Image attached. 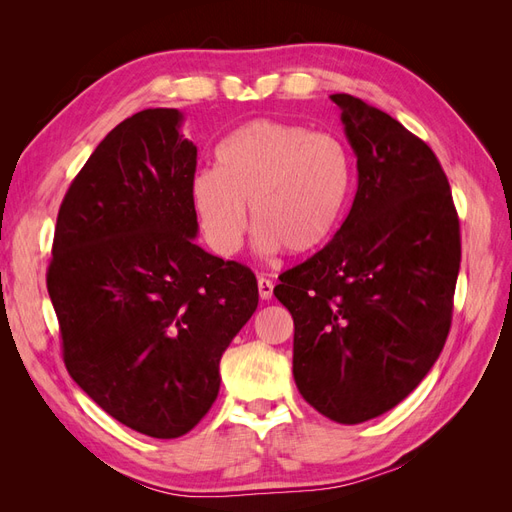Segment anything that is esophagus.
Returning <instances> with one entry per match:
<instances>
[{"mask_svg":"<svg viewBox=\"0 0 512 512\" xmlns=\"http://www.w3.org/2000/svg\"><path fill=\"white\" fill-rule=\"evenodd\" d=\"M258 294L262 301H269L273 297V282L267 277H258Z\"/></svg>","mask_w":512,"mask_h":512,"instance_id":"1","label":"esophagus"}]
</instances>
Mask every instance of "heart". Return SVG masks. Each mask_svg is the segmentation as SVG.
<instances>
[{
  "label": "heart",
  "instance_id": "heart-1",
  "mask_svg": "<svg viewBox=\"0 0 512 512\" xmlns=\"http://www.w3.org/2000/svg\"><path fill=\"white\" fill-rule=\"evenodd\" d=\"M218 168H200L190 198L207 245L218 256L239 252L247 211L256 250L316 254L344 220L352 185L346 145L299 123L252 119L218 147Z\"/></svg>",
  "mask_w": 512,
  "mask_h": 512
}]
</instances>
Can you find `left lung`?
Here are the masks:
<instances>
[{"label": "left lung", "mask_w": 512, "mask_h": 512, "mask_svg": "<svg viewBox=\"0 0 512 512\" xmlns=\"http://www.w3.org/2000/svg\"><path fill=\"white\" fill-rule=\"evenodd\" d=\"M359 188L335 237L280 275L294 320L292 374L309 406L365 423L406 399L438 361L461 262L444 170L421 138L380 108L333 94Z\"/></svg>", "instance_id": "left-lung-1"}]
</instances>
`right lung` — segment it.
<instances>
[{
  "instance_id": "add662e5",
  "label": "right lung",
  "mask_w": 512,
  "mask_h": 512,
  "mask_svg": "<svg viewBox=\"0 0 512 512\" xmlns=\"http://www.w3.org/2000/svg\"><path fill=\"white\" fill-rule=\"evenodd\" d=\"M177 108L121 121L59 207L46 288L68 374L126 427L170 440L220 391V359L258 307L256 275L194 243L196 147Z\"/></svg>"
}]
</instances>
